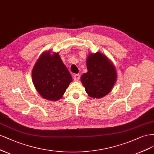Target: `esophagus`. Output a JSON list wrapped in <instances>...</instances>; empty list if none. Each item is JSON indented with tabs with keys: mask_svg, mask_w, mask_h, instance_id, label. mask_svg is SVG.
<instances>
[{
	"mask_svg": "<svg viewBox=\"0 0 154 154\" xmlns=\"http://www.w3.org/2000/svg\"><path fill=\"white\" fill-rule=\"evenodd\" d=\"M74 81L75 82H77L79 81V79H80V75L79 74H75V75H74Z\"/></svg>",
	"mask_w": 154,
	"mask_h": 154,
	"instance_id": "34e87169",
	"label": "esophagus"
}]
</instances>
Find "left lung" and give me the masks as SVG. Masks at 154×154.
<instances>
[{
    "label": "left lung",
    "mask_w": 154,
    "mask_h": 154,
    "mask_svg": "<svg viewBox=\"0 0 154 154\" xmlns=\"http://www.w3.org/2000/svg\"><path fill=\"white\" fill-rule=\"evenodd\" d=\"M88 72L81 76V82L89 96L102 98L111 91L116 81L115 66L100 52L91 54L88 57Z\"/></svg>",
    "instance_id": "8db88e82"
}]
</instances>
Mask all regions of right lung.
Returning a JSON list of instances; mask_svg holds the SVG:
<instances>
[{"instance_id":"obj_1","label":"right lung","mask_w":154,"mask_h":154,"mask_svg":"<svg viewBox=\"0 0 154 154\" xmlns=\"http://www.w3.org/2000/svg\"><path fill=\"white\" fill-rule=\"evenodd\" d=\"M43 53L32 69V82L44 98L56 101L66 91L72 78L58 53Z\"/></svg>"}]
</instances>
